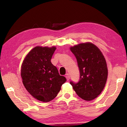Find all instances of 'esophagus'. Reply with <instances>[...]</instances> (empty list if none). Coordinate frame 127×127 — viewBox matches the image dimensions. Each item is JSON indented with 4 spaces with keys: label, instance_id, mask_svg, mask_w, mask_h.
<instances>
[{
    "label": "esophagus",
    "instance_id": "esophagus-1",
    "mask_svg": "<svg viewBox=\"0 0 127 127\" xmlns=\"http://www.w3.org/2000/svg\"><path fill=\"white\" fill-rule=\"evenodd\" d=\"M65 77L66 79L67 80V81H69V79H70V76H69V74L67 73L66 75H65Z\"/></svg>",
    "mask_w": 127,
    "mask_h": 127
}]
</instances>
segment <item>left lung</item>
<instances>
[{
	"instance_id": "8db88e82",
	"label": "left lung",
	"mask_w": 127,
	"mask_h": 127,
	"mask_svg": "<svg viewBox=\"0 0 127 127\" xmlns=\"http://www.w3.org/2000/svg\"><path fill=\"white\" fill-rule=\"evenodd\" d=\"M80 70V80L70 84L78 96L90 101L99 95L106 84L108 70L106 60L101 51L91 42L70 47Z\"/></svg>"
}]
</instances>
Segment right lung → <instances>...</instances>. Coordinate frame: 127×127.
I'll list each match as a JSON object with an SVG mask.
<instances>
[{"label":"right lung","mask_w":127,"mask_h":127,"mask_svg":"<svg viewBox=\"0 0 127 127\" xmlns=\"http://www.w3.org/2000/svg\"><path fill=\"white\" fill-rule=\"evenodd\" d=\"M56 50L55 46L35 47L27 55L21 66L24 86L34 98L42 102L55 98L66 80L51 62Z\"/></svg>","instance_id":"right-lung-1"}]
</instances>
